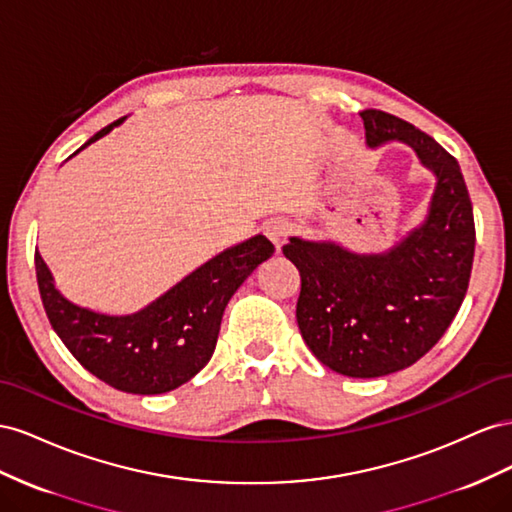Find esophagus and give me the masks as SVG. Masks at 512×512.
Masks as SVG:
<instances>
[{
    "mask_svg": "<svg viewBox=\"0 0 512 512\" xmlns=\"http://www.w3.org/2000/svg\"><path fill=\"white\" fill-rule=\"evenodd\" d=\"M264 233H266V238L274 244L276 253H279L285 238L291 233V223L285 221V218H270V221L264 225Z\"/></svg>",
    "mask_w": 512,
    "mask_h": 512,
    "instance_id": "34e87169",
    "label": "esophagus"
}]
</instances>
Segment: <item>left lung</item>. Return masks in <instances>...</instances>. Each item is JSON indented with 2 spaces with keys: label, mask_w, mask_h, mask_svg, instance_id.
<instances>
[{
  "label": "left lung",
  "mask_w": 512,
  "mask_h": 512,
  "mask_svg": "<svg viewBox=\"0 0 512 512\" xmlns=\"http://www.w3.org/2000/svg\"><path fill=\"white\" fill-rule=\"evenodd\" d=\"M369 148L407 143L435 175L425 223L384 253L289 238L300 272L296 306L304 343L328 369L382 377L412 367L442 339L470 283L474 214L461 167L440 143L390 113H360Z\"/></svg>",
  "instance_id": "1"
}]
</instances>
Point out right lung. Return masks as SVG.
I'll use <instances>...</instances> for the list:
<instances>
[{
    "instance_id": "add662e5",
    "label": "right lung",
    "mask_w": 512,
    "mask_h": 512,
    "mask_svg": "<svg viewBox=\"0 0 512 512\" xmlns=\"http://www.w3.org/2000/svg\"><path fill=\"white\" fill-rule=\"evenodd\" d=\"M124 120L98 130L75 154ZM272 253L266 236L225 248L130 315L96 313L72 304L57 291L38 251L36 279L53 330L83 369L122 392L163 394L186 384L210 362L227 302Z\"/></svg>"
}]
</instances>
